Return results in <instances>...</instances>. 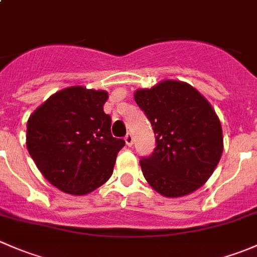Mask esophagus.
<instances>
[{"mask_svg":"<svg viewBox=\"0 0 257 257\" xmlns=\"http://www.w3.org/2000/svg\"><path fill=\"white\" fill-rule=\"evenodd\" d=\"M124 141H125V143L128 147H132V145L134 144V138H133V134L132 133H128L125 136V138H124Z\"/></svg>","mask_w":257,"mask_h":257,"instance_id":"esophagus-1","label":"esophagus"}]
</instances>
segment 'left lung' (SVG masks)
I'll use <instances>...</instances> for the list:
<instances>
[{"label":"left lung","mask_w":257,"mask_h":257,"mask_svg":"<svg viewBox=\"0 0 257 257\" xmlns=\"http://www.w3.org/2000/svg\"><path fill=\"white\" fill-rule=\"evenodd\" d=\"M134 99L149 119L157 144L152 155L139 162L145 180L167 198L200 188L214 173L224 149L221 124L211 104L180 80L138 89Z\"/></svg>","instance_id":"left-lung-1"}]
</instances>
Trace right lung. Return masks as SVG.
<instances>
[{"label":"right lung","mask_w":257,"mask_h":257,"mask_svg":"<svg viewBox=\"0 0 257 257\" xmlns=\"http://www.w3.org/2000/svg\"><path fill=\"white\" fill-rule=\"evenodd\" d=\"M107 99L105 90L69 87L28 119V153L43 177L64 193L85 195L112 175L125 142L110 133L112 119L103 110Z\"/></svg>","instance_id":"obj_1"}]
</instances>
